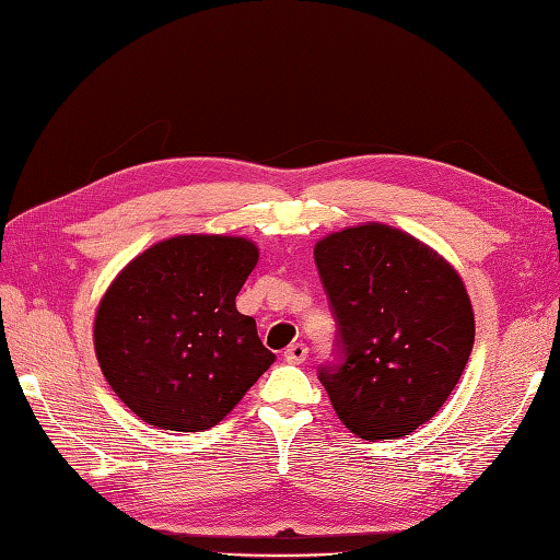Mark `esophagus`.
Segmentation results:
<instances>
[{"label": "esophagus", "instance_id": "34e87169", "mask_svg": "<svg viewBox=\"0 0 560 560\" xmlns=\"http://www.w3.org/2000/svg\"><path fill=\"white\" fill-rule=\"evenodd\" d=\"M306 355H308V349L304 343H292V346H287V351H284V360L290 362V365H301V362L306 360Z\"/></svg>", "mask_w": 560, "mask_h": 560}]
</instances>
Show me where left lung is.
I'll use <instances>...</instances> for the list:
<instances>
[{
  "label": "left lung",
  "instance_id": "1",
  "mask_svg": "<svg viewBox=\"0 0 560 560\" xmlns=\"http://www.w3.org/2000/svg\"><path fill=\"white\" fill-rule=\"evenodd\" d=\"M339 323L343 365L320 370L341 424L393 441L429 421L474 349V306L462 276L415 235L368 221L315 243Z\"/></svg>",
  "mask_w": 560,
  "mask_h": 560
}]
</instances>
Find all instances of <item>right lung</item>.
Instances as JSON below:
<instances>
[{"mask_svg":"<svg viewBox=\"0 0 560 560\" xmlns=\"http://www.w3.org/2000/svg\"><path fill=\"white\" fill-rule=\"evenodd\" d=\"M256 261L247 237L176 235L141 252L105 290L94 317L98 365L145 424L217 427L273 365L254 317L235 308Z\"/></svg>","mask_w":560,"mask_h":560,"instance_id":"1","label":"right lung"}]
</instances>
